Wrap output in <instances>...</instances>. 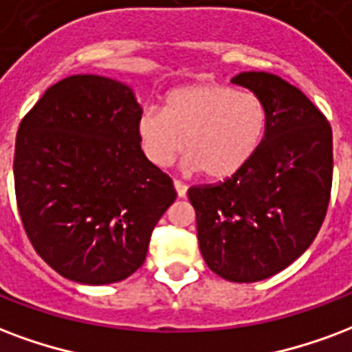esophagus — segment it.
Returning a JSON list of instances; mask_svg holds the SVG:
<instances>
[{"instance_id": "esophagus-1", "label": "esophagus", "mask_w": 352, "mask_h": 352, "mask_svg": "<svg viewBox=\"0 0 352 352\" xmlns=\"http://www.w3.org/2000/svg\"><path fill=\"white\" fill-rule=\"evenodd\" d=\"M173 186H175V190H177V196L179 197H184L186 196V190H188V186H186V184L184 183H181V181H173Z\"/></svg>"}]
</instances>
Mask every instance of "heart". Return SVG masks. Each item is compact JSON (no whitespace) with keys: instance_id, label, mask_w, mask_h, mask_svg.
<instances>
[{"instance_id":"heart-1","label":"heart","mask_w":352,"mask_h":352,"mask_svg":"<svg viewBox=\"0 0 352 352\" xmlns=\"http://www.w3.org/2000/svg\"><path fill=\"white\" fill-rule=\"evenodd\" d=\"M138 142L156 168L188 151L183 166L209 179H228L252 160L267 132V108L257 95L222 83H190L169 91L162 110L145 108Z\"/></svg>"}]
</instances>
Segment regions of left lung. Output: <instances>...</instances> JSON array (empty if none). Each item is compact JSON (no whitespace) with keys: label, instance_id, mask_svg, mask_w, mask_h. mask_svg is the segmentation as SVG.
<instances>
[{"label":"left lung","instance_id":"obj_1","mask_svg":"<svg viewBox=\"0 0 352 352\" xmlns=\"http://www.w3.org/2000/svg\"><path fill=\"white\" fill-rule=\"evenodd\" d=\"M233 83L267 108V132L246 166L226 181L188 190L197 241L212 272L236 283L278 274L309 248L332 190V129L295 85L269 72Z\"/></svg>","mask_w":352,"mask_h":352}]
</instances>
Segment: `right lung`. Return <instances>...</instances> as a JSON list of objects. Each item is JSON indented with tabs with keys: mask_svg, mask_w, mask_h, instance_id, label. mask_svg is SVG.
Returning <instances> with one entry per match:
<instances>
[{
	"mask_svg": "<svg viewBox=\"0 0 352 352\" xmlns=\"http://www.w3.org/2000/svg\"><path fill=\"white\" fill-rule=\"evenodd\" d=\"M142 111L129 85L76 74L46 89L20 123L18 212L35 252L72 282L134 274L175 201L173 181L138 142Z\"/></svg>",
	"mask_w": 352,
	"mask_h": 352,
	"instance_id": "add662e5",
	"label": "right lung"
}]
</instances>
